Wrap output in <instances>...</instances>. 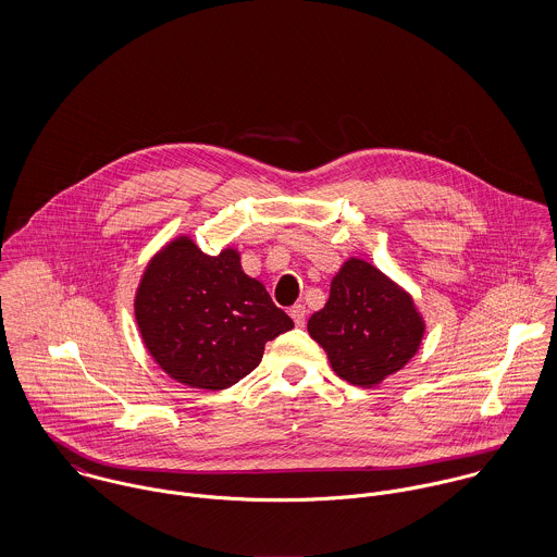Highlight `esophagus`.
I'll return each instance as SVG.
<instances>
[{
    "mask_svg": "<svg viewBox=\"0 0 557 557\" xmlns=\"http://www.w3.org/2000/svg\"><path fill=\"white\" fill-rule=\"evenodd\" d=\"M289 315H292L294 323H296L298 327H302V325L307 323V307H305V305H294V307L289 309Z\"/></svg>",
    "mask_w": 557,
    "mask_h": 557,
    "instance_id": "obj_1",
    "label": "esophagus"
}]
</instances>
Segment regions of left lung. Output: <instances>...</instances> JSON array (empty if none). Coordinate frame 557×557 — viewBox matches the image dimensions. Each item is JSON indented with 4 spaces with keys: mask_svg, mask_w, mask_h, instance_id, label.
<instances>
[{
    "mask_svg": "<svg viewBox=\"0 0 557 557\" xmlns=\"http://www.w3.org/2000/svg\"><path fill=\"white\" fill-rule=\"evenodd\" d=\"M307 327L327 354L332 371L360 388H373L400 371L424 336V319L413 298L356 257L341 265L325 307Z\"/></svg>",
    "mask_w": 557,
    "mask_h": 557,
    "instance_id": "left-lung-1",
    "label": "left lung"
}]
</instances>
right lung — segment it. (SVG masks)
I'll return each instance as SVG.
<instances>
[{
  "instance_id": "add662e5",
  "label": "right lung",
  "mask_w": 557,
  "mask_h": 557,
  "mask_svg": "<svg viewBox=\"0 0 557 557\" xmlns=\"http://www.w3.org/2000/svg\"><path fill=\"white\" fill-rule=\"evenodd\" d=\"M135 318L160 369L201 391L238 384L259 367L265 343L294 327L263 283L244 274L236 248L212 257L188 236L150 259Z\"/></svg>"
}]
</instances>
